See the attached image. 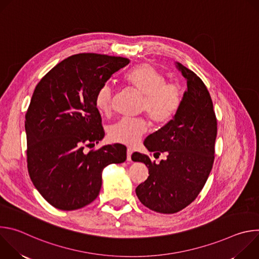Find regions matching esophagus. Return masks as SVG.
Wrapping results in <instances>:
<instances>
[{"mask_svg": "<svg viewBox=\"0 0 259 259\" xmlns=\"http://www.w3.org/2000/svg\"><path fill=\"white\" fill-rule=\"evenodd\" d=\"M132 153H133V151H132V149H129L127 150V160L128 161H131V155H132Z\"/></svg>", "mask_w": 259, "mask_h": 259, "instance_id": "34e87169", "label": "esophagus"}]
</instances>
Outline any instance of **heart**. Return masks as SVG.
<instances>
[{
    "label": "heart",
    "mask_w": 259,
    "mask_h": 259,
    "mask_svg": "<svg viewBox=\"0 0 259 259\" xmlns=\"http://www.w3.org/2000/svg\"><path fill=\"white\" fill-rule=\"evenodd\" d=\"M129 86L143 96L141 112L147 114L156 126H165L172 122L184 101V89L178 82H167L166 76L150 63H142L130 70L126 76ZM114 89L105 83L95 95V105L102 114H108L113 108ZM147 130L143 119H122L108 129V137L113 142L135 145Z\"/></svg>",
    "instance_id": "heart-1"
}]
</instances>
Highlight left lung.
I'll return each instance as SVG.
<instances>
[{"label":"left lung","instance_id":"left-lung-1","mask_svg":"<svg viewBox=\"0 0 259 259\" xmlns=\"http://www.w3.org/2000/svg\"><path fill=\"white\" fill-rule=\"evenodd\" d=\"M177 67L188 85L180 112L143 142L157 156L166 153L167 159L157 164L144 154L134 153L131 157L149 168V177L135 190L139 201L164 214L184 209L204 188L214 162L217 134L216 116L207 87L190 68L179 62Z\"/></svg>","mask_w":259,"mask_h":259}]
</instances>
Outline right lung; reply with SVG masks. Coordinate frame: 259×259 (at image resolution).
Masks as SVG:
<instances>
[{
    "label": "right lung",
    "mask_w": 259,
    "mask_h": 259,
    "mask_svg": "<svg viewBox=\"0 0 259 259\" xmlns=\"http://www.w3.org/2000/svg\"><path fill=\"white\" fill-rule=\"evenodd\" d=\"M129 63L125 57L81 53L55 65L35 86L25 114L26 161L35 189L53 207L77 210L92 203L105 166L123 163L127 147L98 143L104 130L95 105L101 85Z\"/></svg>",
    "instance_id": "right-lung-1"
}]
</instances>
